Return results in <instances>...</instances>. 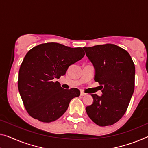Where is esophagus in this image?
<instances>
[{
	"mask_svg": "<svg viewBox=\"0 0 148 148\" xmlns=\"http://www.w3.org/2000/svg\"><path fill=\"white\" fill-rule=\"evenodd\" d=\"M80 95H81L82 96H84L86 95V94L84 93V92H80Z\"/></svg>",
	"mask_w": 148,
	"mask_h": 148,
	"instance_id": "1",
	"label": "esophagus"
}]
</instances>
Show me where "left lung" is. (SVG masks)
Masks as SVG:
<instances>
[{"label": "left lung", "instance_id": "obj_1", "mask_svg": "<svg viewBox=\"0 0 148 148\" xmlns=\"http://www.w3.org/2000/svg\"><path fill=\"white\" fill-rule=\"evenodd\" d=\"M83 48L93 64L94 80L101 85L103 94H92L94 102L86 108L87 114L100 126L112 125L124 115L134 93V62L126 50L112 44Z\"/></svg>", "mask_w": 148, "mask_h": 148}]
</instances>
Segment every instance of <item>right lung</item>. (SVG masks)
I'll list each match as a JSON object with an SVG mask.
<instances>
[{
	"label": "right lung",
	"instance_id": "1",
	"mask_svg": "<svg viewBox=\"0 0 148 148\" xmlns=\"http://www.w3.org/2000/svg\"><path fill=\"white\" fill-rule=\"evenodd\" d=\"M84 55L80 47L55 42L41 44L27 52L19 69L18 88L30 116L49 123L65 113L70 100L80 92L76 88L63 89L54 79L64 76L68 67Z\"/></svg>",
	"mask_w": 148,
	"mask_h": 148
}]
</instances>
